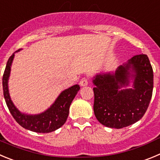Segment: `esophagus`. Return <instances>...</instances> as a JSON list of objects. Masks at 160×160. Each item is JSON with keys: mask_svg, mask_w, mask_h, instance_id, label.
<instances>
[{"mask_svg": "<svg viewBox=\"0 0 160 160\" xmlns=\"http://www.w3.org/2000/svg\"><path fill=\"white\" fill-rule=\"evenodd\" d=\"M88 83V79L87 77H83L80 81V86H87Z\"/></svg>", "mask_w": 160, "mask_h": 160, "instance_id": "esophagus-1", "label": "esophagus"}]
</instances>
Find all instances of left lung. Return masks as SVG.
I'll use <instances>...</instances> for the list:
<instances>
[{"instance_id":"8db88e82","label":"left lung","mask_w":160,"mask_h":160,"mask_svg":"<svg viewBox=\"0 0 160 160\" xmlns=\"http://www.w3.org/2000/svg\"><path fill=\"white\" fill-rule=\"evenodd\" d=\"M136 74L134 88L119 90L128 84L129 70ZM94 113L98 121L112 128H123L137 122L144 116L153 91V69L146 54L132 57L115 74L97 75L93 80Z\"/></svg>"}]
</instances>
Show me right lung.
<instances>
[{
	"instance_id": "right-lung-1",
	"label": "right lung",
	"mask_w": 160,
	"mask_h": 160,
	"mask_svg": "<svg viewBox=\"0 0 160 160\" xmlns=\"http://www.w3.org/2000/svg\"><path fill=\"white\" fill-rule=\"evenodd\" d=\"M13 57L14 53L8 59L2 78L4 97L12 117L21 127L32 132L48 133L60 128L67 120L70 105L80 90V86L76 84L64 90L59 96L55 103L52 105V107L41 114L35 116L22 114L14 106L8 94V80Z\"/></svg>"
}]
</instances>
